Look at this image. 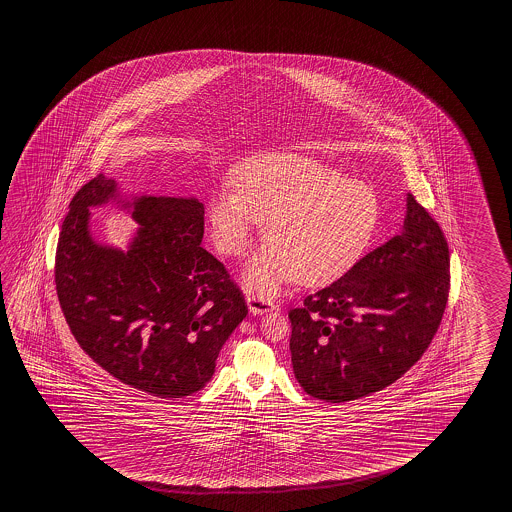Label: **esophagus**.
Returning <instances> with one entry per match:
<instances>
[{"mask_svg": "<svg viewBox=\"0 0 512 512\" xmlns=\"http://www.w3.org/2000/svg\"><path fill=\"white\" fill-rule=\"evenodd\" d=\"M246 300H248L250 313H253V315H264V313H270V311L275 309L271 299L264 297V295H248Z\"/></svg>", "mask_w": 512, "mask_h": 512, "instance_id": "1", "label": "esophagus"}]
</instances>
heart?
Returning <instances> with one entry per match:
<instances>
[{
	"label": "heart",
	"mask_w": 512,
	"mask_h": 512,
	"mask_svg": "<svg viewBox=\"0 0 512 512\" xmlns=\"http://www.w3.org/2000/svg\"><path fill=\"white\" fill-rule=\"evenodd\" d=\"M215 248L242 257L253 222L268 246L246 271L248 288L273 291L295 279L317 288L344 277L366 253L380 219L377 195L315 159L261 155L233 174V193H217L208 208Z\"/></svg>",
	"instance_id": "1"
}]
</instances>
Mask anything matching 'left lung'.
Listing matches in <instances>:
<instances>
[{
    "label": "left lung",
    "mask_w": 512,
    "mask_h": 512,
    "mask_svg": "<svg viewBox=\"0 0 512 512\" xmlns=\"http://www.w3.org/2000/svg\"><path fill=\"white\" fill-rule=\"evenodd\" d=\"M449 282L444 232L409 193L400 235L291 309V364L302 389L338 404L391 386L429 348Z\"/></svg>",
    "instance_id": "1"
}]
</instances>
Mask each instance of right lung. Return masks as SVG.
Listing matches in <instances>:
<instances>
[{"label":"right lung","mask_w":512,"mask_h":512,"mask_svg":"<svg viewBox=\"0 0 512 512\" xmlns=\"http://www.w3.org/2000/svg\"><path fill=\"white\" fill-rule=\"evenodd\" d=\"M117 197L103 174L70 201L56 250V290L68 328L88 357L126 386L161 398L203 389L233 329L248 315L241 288L201 246L197 199L141 195L128 250L90 235V206Z\"/></svg>","instance_id":"right-lung-1"}]
</instances>
